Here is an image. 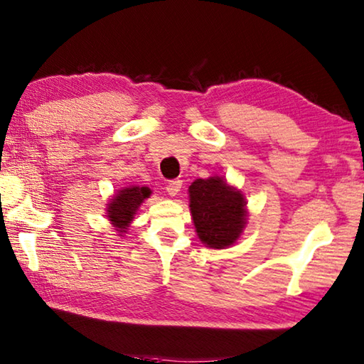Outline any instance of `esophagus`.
<instances>
[{"mask_svg":"<svg viewBox=\"0 0 364 364\" xmlns=\"http://www.w3.org/2000/svg\"><path fill=\"white\" fill-rule=\"evenodd\" d=\"M181 186H183V181L181 180H171V181H168V184H167L168 196H171V197L176 196L178 193H180Z\"/></svg>","mask_w":364,"mask_h":364,"instance_id":"1","label":"esophagus"}]
</instances>
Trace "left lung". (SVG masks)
<instances>
[{
  "mask_svg": "<svg viewBox=\"0 0 364 364\" xmlns=\"http://www.w3.org/2000/svg\"><path fill=\"white\" fill-rule=\"evenodd\" d=\"M191 213L199 239L210 248H224L239 239L245 226V199L221 178L196 180L189 186Z\"/></svg>",
  "mask_w": 364,
  "mask_h": 364,
  "instance_id": "8db88e82",
  "label": "left lung"
}]
</instances>
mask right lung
I'll return each mask as SVG.
<instances>
[{
    "mask_svg": "<svg viewBox=\"0 0 364 364\" xmlns=\"http://www.w3.org/2000/svg\"><path fill=\"white\" fill-rule=\"evenodd\" d=\"M151 196L148 188H125L108 203V218L119 232H125L140 203Z\"/></svg>",
    "mask_w": 364,
    "mask_h": 364,
    "instance_id": "right-lung-1",
    "label": "right lung"
}]
</instances>
